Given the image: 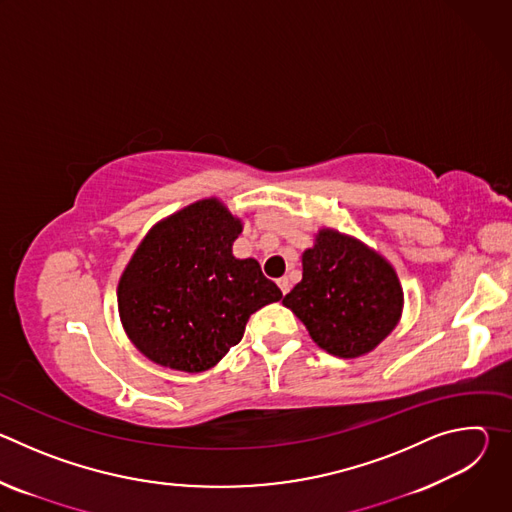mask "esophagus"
<instances>
[{
    "label": "esophagus",
    "instance_id": "obj_1",
    "mask_svg": "<svg viewBox=\"0 0 512 512\" xmlns=\"http://www.w3.org/2000/svg\"><path fill=\"white\" fill-rule=\"evenodd\" d=\"M277 285H279V289H281V294L285 296L287 294V291H289V279L287 277H281V279H277Z\"/></svg>",
    "mask_w": 512,
    "mask_h": 512
}]
</instances>
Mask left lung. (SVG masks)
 Here are the masks:
<instances>
[{"label":"left lung","instance_id":"8db88e82","mask_svg":"<svg viewBox=\"0 0 512 512\" xmlns=\"http://www.w3.org/2000/svg\"><path fill=\"white\" fill-rule=\"evenodd\" d=\"M302 281L283 306L312 340L340 358L373 352L399 324L403 287L395 267L375 249L336 229H320L302 253Z\"/></svg>","mask_w":512,"mask_h":512}]
</instances>
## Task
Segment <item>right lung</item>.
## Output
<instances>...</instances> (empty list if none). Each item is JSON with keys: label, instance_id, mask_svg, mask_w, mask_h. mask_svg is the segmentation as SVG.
Returning <instances> with one entry per match:
<instances>
[{"label": "right lung", "instance_id": "1", "mask_svg": "<svg viewBox=\"0 0 512 512\" xmlns=\"http://www.w3.org/2000/svg\"><path fill=\"white\" fill-rule=\"evenodd\" d=\"M243 221L223 200H196L141 239L117 285V308L133 346L160 367L212 369L257 310L281 289L255 259H237Z\"/></svg>", "mask_w": 512, "mask_h": 512}]
</instances>
